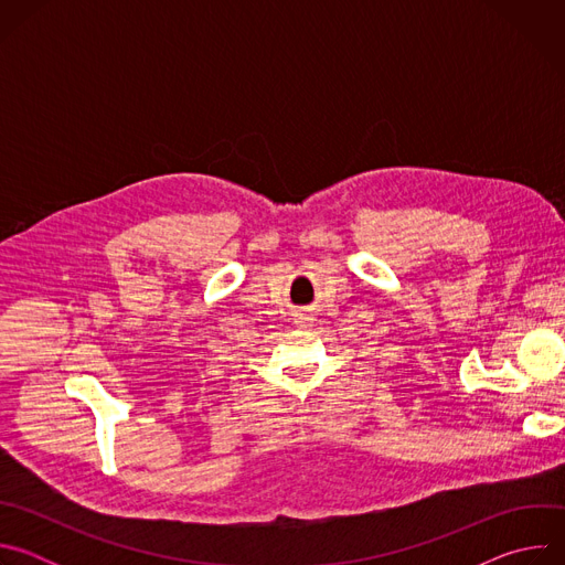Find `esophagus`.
I'll return each instance as SVG.
<instances>
[{"label": "esophagus", "mask_w": 565, "mask_h": 565, "mask_svg": "<svg viewBox=\"0 0 565 565\" xmlns=\"http://www.w3.org/2000/svg\"><path fill=\"white\" fill-rule=\"evenodd\" d=\"M295 324H297L299 329H310V327H312V317L301 312V315H297V317H295Z\"/></svg>", "instance_id": "34e87169"}]
</instances>
